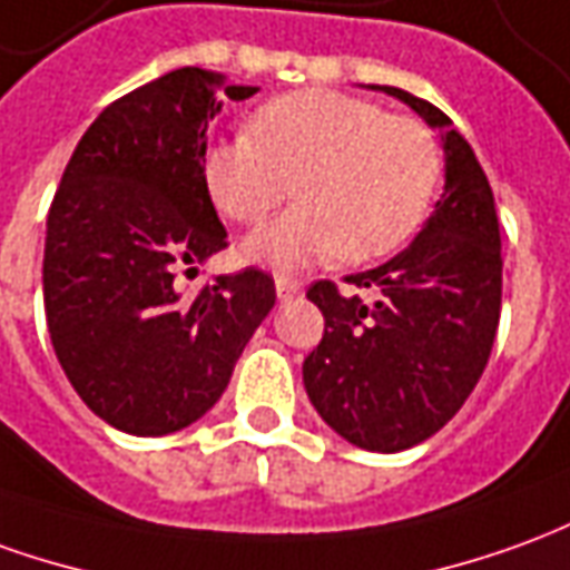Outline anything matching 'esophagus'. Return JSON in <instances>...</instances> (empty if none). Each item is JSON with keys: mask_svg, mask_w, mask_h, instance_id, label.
Here are the masks:
<instances>
[{"mask_svg": "<svg viewBox=\"0 0 570 570\" xmlns=\"http://www.w3.org/2000/svg\"><path fill=\"white\" fill-rule=\"evenodd\" d=\"M274 289H277V298H281V302H289V298H296L298 293H302V286H298V281H293V277H274Z\"/></svg>", "mask_w": 570, "mask_h": 570, "instance_id": "obj_1", "label": "esophagus"}]
</instances>
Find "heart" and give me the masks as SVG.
Listing matches in <instances>:
<instances>
[{
    "label": "heart",
    "instance_id": "1",
    "mask_svg": "<svg viewBox=\"0 0 570 570\" xmlns=\"http://www.w3.org/2000/svg\"><path fill=\"white\" fill-rule=\"evenodd\" d=\"M200 173L213 206L237 225H258L298 194V206L244 240L246 262L296 272L330 256L361 265L407 244L435 200L441 150L420 119L305 89L258 107L246 135L206 147Z\"/></svg>",
    "mask_w": 570,
    "mask_h": 570
}]
</instances>
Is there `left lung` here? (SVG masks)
I'll use <instances>...</instances> for the list:
<instances>
[{
  "mask_svg": "<svg viewBox=\"0 0 570 570\" xmlns=\"http://www.w3.org/2000/svg\"><path fill=\"white\" fill-rule=\"evenodd\" d=\"M367 89L404 101L441 132L444 194L404 253L348 277L376 289L373 305L330 281L308 289L324 340L305 357L302 382L336 435L397 453L453 420L481 380L500 324L503 258L488 175L451 119L395 86Z\"/></svg>",
  "mask_w": 570,
  "mask_h": 570,
  "instance_id": "1",
  "label": "left lung"
}]
</instances>
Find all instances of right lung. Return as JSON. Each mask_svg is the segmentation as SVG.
<instances>
[{
	"instance_id": "add662e5",
	"label": "right lung",
	"mask_w": 570,
	"mask_h": 570,
	"mask_svg": "<svg viewBox=\"0 0 570 570\" xmlns=\"http://www.w3.org/2000/svg\"><path fill=\"white\" fill-rule=\"evenodd\" d=\"M228 86L181 67L105 107L79 138L46 225L42 296L55 354L77 395L126 435H173L228 389L237 357L274 308L258 268L185 293L228 230L203 188L206 129Z\"/></svg>"
}]
</instances>
